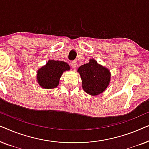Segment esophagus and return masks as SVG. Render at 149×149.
<instances>
[{"mask_svg":"<svg viewBox=\"0 0 149 149\" xmlns=\"http://www.w3.org/2000/svg\"><path fill=\"white\" fill-rule=\"evenodd\" d=\"M70 65L72 66V68H75L77 67V62L75 61H71Z\"/></svg>","mask_w":149,"mask_h":149,"instance_id":"obj_1","label":"esophagus"}]
</instances>
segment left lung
Wrapping results in <instances>:
<instances>
[{
    "mask_svg": "<svg viewBox=\"0 0 149 149\" xmlns=\"http://www.w3.org/2000/svg\"><path fill=\"white\" fill-rule=\"evenodd\" d=\"M82 80L83 90L91 95H97L102 93L109 86L111 81V72L94 59L81 66L77 70Z\"/></svg>",
    "mask_w": 149,
    "mask_h": 149,
    "instance_id": "1",
    "label": "left lung"
}]
</instances>
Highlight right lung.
<instances>
[{
	"label": "right lung",
	"mask_w": 149,
	"mask_h": 149,
	"mask_svg": "<svg viewBox=\"0 0 149 149\" xmlns=\"http://www.w3.org/2000/svg\"><path fill=\"white\" fill-rule=\"evenodd\" d=\"M70 70V66L63 61L49 60L45 66H42L37 71L36 81L44 89H54L59 85L62 73Z\"/></svg>",
	"instance_id": "right-lung-1"
}]
</instances>
